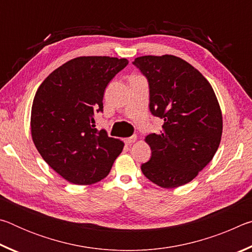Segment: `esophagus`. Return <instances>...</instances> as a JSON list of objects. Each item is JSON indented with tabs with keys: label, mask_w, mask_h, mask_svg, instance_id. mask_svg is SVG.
<instances>
[{
	"label": "esophagus",
	"mask_w": 252,
	"mask_h": 252,
	"mask_svg": "<svg viewBox=\"0 0 252 252\" xmlns=\"http://www.w3.org/2000/svg\"><path fill=\"white\" fill-rule=\"evenodd\" d=\"M136 139H138L136 138V135H132V136H130V138L125 139V142H126V144H132L136 141Z\"/></svg>",
	"instance_id": "esophagus-1"
}]
</instances>
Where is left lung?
<instances>
[{
    "mask_svg": "<svg viewBox=\"0 0 252 252\" xmlns=\"http://www.w3.org/2000/svg\"><path fill=\"white\" fill-rule=\"evenodd\" d=\"M133 64L149 81L151 113L164 121L160 133L144 139L152 156L142 172L165 189L186 185L219 148L222 113L216 93L195 67L174 55H144Z\"/></svg>",
    "mask_w": 252,
    "mask_h": 252,
    "instance_id": "1",
    "label": "left lung"
}]
</instances>
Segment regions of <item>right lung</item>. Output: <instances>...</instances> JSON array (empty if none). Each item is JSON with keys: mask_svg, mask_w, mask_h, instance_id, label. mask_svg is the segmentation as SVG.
<instances>
[{"mask_svg": "<svg viewBox=\"0 0 252 252\" xmlns=\"http://www.w3.org/2000/svg\"><path fill=\"white\" fill-rule=\"evenodd\" d=\"M126 59L79 57L50 73L37 89L31 134L44 161L74 185H93L108 176L125 143L97 131L106 85L126 66Z\"/></svg>", "mask_w": 252, "mask_h": 252, "instance_id": "obj_1", "label": "right lung"}]
</instances>
